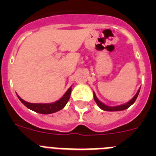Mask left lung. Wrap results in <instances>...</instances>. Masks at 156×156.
<instances>
[{"mask_svg":"<svg viewBox=\"0 0 156 156\" xmlns=\"http://www.w3.org/2000/svg\"><path fill=\"white\" fill-rule=\"evenodd\" d=\"M139 92H140V89H139L138 90H137V94L134 95V97L133 98L131 99L130 101H129L127 103H126V104L124 105H117V106H113V107H112V106H108L106 105H105L104 103H102L101 101H100L98 100V99L97 98V97H96V94H95V93L94 92V101L95 102L97 103V105H98V107L100 108H101L102 110H104V111H108V112H115V111H122V110H125L126 109V108H128L129 107V106H131L134 103V101H136V99H137V96H138L139 94Z\"/></svg>","mask_w":156,"mask_h":156,"instance_id":"1","label":"left lung"}]
</instances>
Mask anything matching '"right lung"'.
I'll list each match as a JSON object with an SVG mask.
<instances>
[{
  "label": "right lung",
  "mask_w": 156,
  "mask_h": 156,
  "mask_svg": "<svg viewBox=\"0 0 156 156\" xmlns=\"http://www.w3.org/2000/svg\"><path fill=\"white\" fill-rule=\"evenodd\" d=\"M72 91V87H70L68 89V90L66 92L64 95L58 101L53 103H46V104H39V103H30L27 102L21 98L19 97L17 94L18 98L21 102L26 107H27L30 109L33 110V111L38 112L41 114H51L54 112L59 111V110L62 109L64 108L68 102L69 99L70 98Z\"/></svg>",
  "instance_id": "1"
}]
</instances>
